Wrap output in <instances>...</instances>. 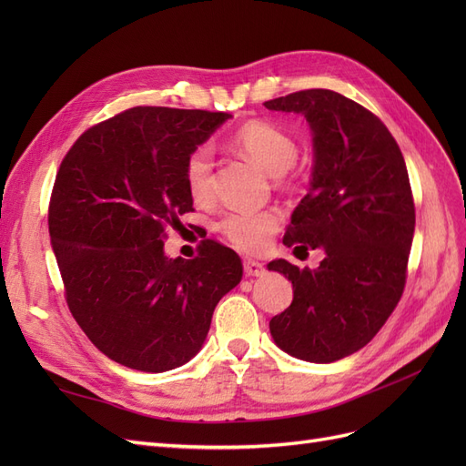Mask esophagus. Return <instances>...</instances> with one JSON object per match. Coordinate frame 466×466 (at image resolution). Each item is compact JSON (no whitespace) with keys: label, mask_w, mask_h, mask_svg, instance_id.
Listing matches in <instances>:
<instances>
[{"label":"esophagus","mask_w":466,"mask_h":466,"mask_svg":"<svg viewBox=\"0 0 466 466\" xmlns=\"http://www.w3.org/2000/svg\"><path fill=\"white\" fill-rule=\"evenodd\" d=\"M243 268H245V274L250 278V276H255V278H260V276H264V264L262 262H257V260H245L243 262Z\"/></svg>","instance_id":"1"}]
</instances>
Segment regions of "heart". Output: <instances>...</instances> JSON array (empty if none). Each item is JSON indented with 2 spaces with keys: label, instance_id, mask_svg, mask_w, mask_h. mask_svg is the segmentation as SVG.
Returning <instances> with one entry per match:
<instances>
[{
  "label": "heart",
  "instance_id": "heart-1",
  "mask_svg": "<svg viewBox=\"0 0 466 466\" xmlns=\"http://www.w3.org/2000/svg\"><path fill=\"white\" fill-rule=\"evenodd\" d=\"M231 142L268 175H284L298 159L299 151L288 132L266 120L245 122L241 128L235 130ZM185 182L194 200H206L211 194L214 155L208 146L196 147L187 157ZM279 223L281 218L274 209H237L229 211L219 221V229L237 248L258 252L268 245V238L279 229Z\"/></svg>",
  "mask_w": 466,
  "mask_h": 466
}]
</instances>
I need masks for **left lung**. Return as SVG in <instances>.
<instances>
[{
    "label": "left lung",
    "instance_id": "1",
    "mask_svg": "<svg viewBox=\"0 0 466 466\" xmlns=\"http://www.w3.org/2000/svg\"><path fill=\"white\" fill-rule=\"evenodd\" d=\"M264 106L301 115L311 128V182L284 245L324 250L315 270L268 264L293 284L270 334L293 358L330 363L371 342L400 301L416 225L410 180L387 126L348 96L307 89Z\"/></svg>",
    "mask_w": 466,
    "mask_h": 466
}]
</instances>
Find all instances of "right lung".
<instances>
[{
  "mask_svg": "<svg viewBox=\"0 0 466 466\" xmlns=\"http://www.w3.org/2000/svg\"><path fill=\"white\" fill-rule=\"evenodd\" d=\"M228 112L136 106L81 134L56 175L48 229L67 307L106 358L163 373L204 346L211 315L243 278L235 250L204 241L168 258L167 225L192 211L188 155Z\"/></svg>",
  "mask_w": 466,
  "mask_h": 466,
  "instance_id": "obj_1",
  "label": "right lung"
}]
</instances>
